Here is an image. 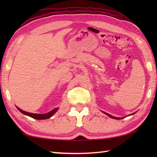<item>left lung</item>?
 Returning a JSON list of instances; mask_svg holds the SVG:
<instances>
[{
    "mask_svg": "<svg viewBox=\"0 0 157 157\" xmlns=\"http://www.w3.org/2000/svg\"><path fill=\"white\" fill-rule=\"evenodd\" d=\"M105 114H107V115L108 116H109L110 118H113V119H116V120H120V119H121V118H117V117H114V116H111V115H109V113H105V112H104ZM131 115H132V114H131ZM123 119V118H122Z\"/></svg>",
    "mask_w": 157,
    "mask_h": 157,
    "instance_id": "left-lung-1",
    "label": "left lung"
}]
</instances>
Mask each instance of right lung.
<instances>
[{"label":"right lung","instance_id":"add662e5","mask_svg":"<svg viewBox=\"0 0 157 157\" xmlns=\"http://www.w3.org/2000/svg\"><path fill=\"white\" fill-rule=\"evenodd\" d=\"M17 109L22 113L25 114V115H26V116H30V117H31V118H33L34 119H36V120H44V119H48L58 110V108H55V109H52V111H49V112H48L46 113L39 114V113H29V112H27V111H25L22 109H21L18 107H17Z\"/></svg>","mask_w":157,"mask_h":157}]
</instances>
